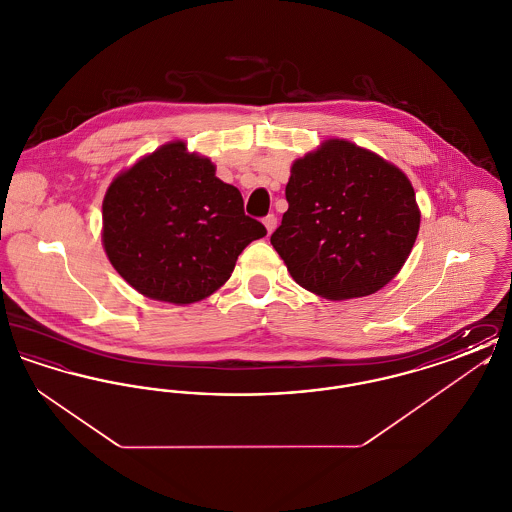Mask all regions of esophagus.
<instances>
[{
    "label": "esophagus",
    "instance_id": "34e87169",
    "mask_svg": "<svg viewBox=\"0 0 512 512\" xmlns=\"http://www.w3.org/2000/svg\"><path fill=\"white\" fill-rule=\"evenodd\" d=\"M263 224L267 226L268 234H272V230L276 228V217H274V215H267V217L263 219Z\"/></svg>",
    "mask_w": 512,
    "mask_h": 512
}]
</instances>
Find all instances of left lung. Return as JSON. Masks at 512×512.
<instances>
[{"instance_id":"1","label":"left lung","mask_w":512,"mask_h":512,"mask_svg":"<svg viewBox=\"0 0 512 512\" xmlns=\"http://www.w3.org/2000/svg\"><path fill=\"white\" fill-rule=\"evenodd\" d=\"M286 199L270 244L301 288L334 301L384 288L405 265L420 226L409 178L345 140L297 159Z\"/></svg>"}]
</instances>
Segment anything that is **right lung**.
<instances>
[{"instance_id": "right-lung-1", "label": "right lung", "mask_w": 512, "mask_h": 512, "mask_svg": "<svg viewBox=\"0 0 512 512\" xmlns=\"http://www.w3.org/2000/svg\"><path fill=\"white\" fill-rule=\"evenodd\" d=\"M267 234L238 188L182 142L122 172L103 199V245L122 278L151 299L188 305L219 290L245 245Z\"/></svg>"}]
</instances>
